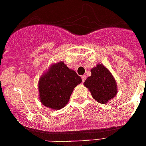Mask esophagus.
I'll use <instances>...</instances> for the list:
<instances>
[{"instance_id": "obj_1", "label": "esophagus", "mask_w": 146, "mask_h": 146, "mask_svg": "<svg viewBox=\"0 0 146 146\" xmlns=\"http://www.w3.org/2000/svg\"><path fill=\"white\" fill-rule=\"evenodd\" d=\"M81 78H82V81H83V82H84V80H85L87 77H86L85 75H83V76H81Z\"/></svg>"}]
</instances>
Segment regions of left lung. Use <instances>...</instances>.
Masks as SVG:
<instances>
[{
	"label": "left lung",
	"instance_id": "8db88e82",
	"mask_svg": "<svg viewBox=\"0 0 146 146\" xmlns=\"http://www.w3.org/2000/svg\"><path fill=\"white\" fill-rule=\"evenodd\" d=\"M91 72L92 76L87 78L84 85L96 101L106 104L117 93L116 80L110 71L101 64L93 68Z\"/></svg>",
	"mask_w": 146,
	"mask_h": 146
}]
</instances>
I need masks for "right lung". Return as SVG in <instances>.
<instances>
[{
  "mask_svg": "<svg viewBox=\"0 0 146 146\" xmlns=\"http://www.w3.org/2000/svg\"><path fill=\"white\" fill-rule=\"evenodd\" d=\"M81 81V77L63 62L52 65L39 81L41 103L52 110L63 108L70 100L74 88Z\"/></svg>",
  "mask_w": 146,
  "mask_h": 146,
  "instance_id": "1",
  "label": "right lung"
}]
</instances>
